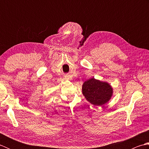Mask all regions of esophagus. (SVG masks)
<instances>
[{
	"label": "esophagus",
	"mask_w": 149,
	"mask_h": 149,
	"mask_svg": "<svg viewBox=\"0 0 149 149\" xmlns=\"http://www.w3.org/2000/svg\"><path fill=\"white\" fill-rule=\"evenodd\" d=\"M66 79H69V78H66Z\"/></svg>",
	"instance_id": "34e87169"
}]
</instances>
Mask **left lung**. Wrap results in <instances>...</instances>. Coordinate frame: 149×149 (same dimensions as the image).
I'll use <instances>...</instances> for the list:
<instances>
[{
  "label": "left lung",
  "mask_w": 149,
  "mask_h": 149,
  "mask_svg": "<svg viewBox=\"0 0 149 149\" xmlns=\"http://www.w3.org/2000/svg\"><path fill=\"white\" fill-rule=\"evenodd\" d=\"M82 90L86 100L95 106H102L108 102L113 94L112 88L108 83L94 78L85 81Z\"/></svg>",
  "instance_id": "obj_1"
}]
</instances>
